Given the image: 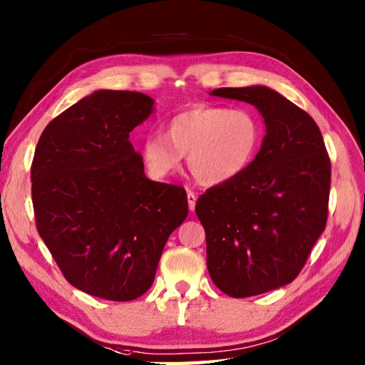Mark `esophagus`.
I'll list each match as a JSON object with an SVG mask.
<instances>
[{"instance_id": "34e87169", "label": "esophagus", "mask_w": 365, "mask_h": 365, "mask_svg": "<svg viewBox=\"0 0 365 365\" xmlns=\"http://www.w3.org/2000/svg\"><path fill=\"white\" fill-rule=\"evenodd\" d=\"M187 199H188V207H190V210L191 212H195V208H196V200H197V196L195 195V192H192L191 190H188V195H187Z\"/></svg>"}]
</instances>
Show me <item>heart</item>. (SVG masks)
Wrapping results in <instances>:
<instances>
[{"label":"heart","instance_id":"1","mask_svg":"<svg viewBox=\"0 0 365 365\" xmlns=\"http://www.w3.org/2000/svg\"><path fill=\"white\" fill-rule=\"evenodd\" d=\"M262 128L247 110L197 105L175 114L165 133L144 139L143 160L149 173L163 178L188 155L192 177L207 187L234 180L250 168L259 150Z\"/></svg>","mask_w":365,"mask_h":365}]
</instances>
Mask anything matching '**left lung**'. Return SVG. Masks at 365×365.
I'll use <instances>...</instances> for the list:
<instances>
[{"instance_id": "obj_1", "label": "left lung", "mask_w": 365, "mask_h": 365, "mask_svg": "<svg viewBox=\"0 0 365 365\" xmlns=\"http://www.w3.org/2000/svg\"><path fill=\"white\" fill-rule=\"evenodd\" d=\"M212 96L254 105L267 135L242 175L196 202L207 268L232 298L290 284L327 227L331 161L322 131L299 106L265 86L220 88Z\"/></svg>"}]
</instances>
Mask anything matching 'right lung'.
Instances as JSON below:
<instances>
[{
	"label": "right lung",
	"mask_w": 365,
	"mask_h": 365,
	"mask_svg": "<svg viewBox=\"0 0 365 365\" xmlns=\"http://www.w3.org/2000/svg\"><path fill=\"white\" fill-rule=\"evenodd\" d=\"M152 111L141 92L96 91L38 138L31 165L37 232L67 281L92 297L144 294L188 215L187 191L149 180L128 141Z\"/></svg>",
	"instance_id": "add662e5"
}]
</instances>
